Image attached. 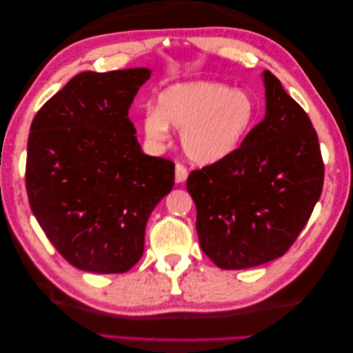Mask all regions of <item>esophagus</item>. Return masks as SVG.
Returning <instances> with one entry per match:
<instances>
[{"label":"esophagus","mask_w":353,"mask_h":353,"mask_svg":"<svg viewBox=\"0 0 353 353\" xmlns=\"http://www.w3.org/2000/svg\"><path fill=\"white\" fill-rule=\"evenodd\" d=\"M186 179H188V171H186L183 165L177 163L176 168H174V181H176V183H183Z\"/></svg>","instance_id":"1"}]
</instances>
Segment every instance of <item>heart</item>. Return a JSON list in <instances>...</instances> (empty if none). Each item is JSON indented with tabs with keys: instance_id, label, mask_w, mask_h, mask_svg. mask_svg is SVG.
<instances>
[{
	"instance_id": "heart-1",
	"label": "heart",
	"mask_w": 353,
	"mask_h": 353,
	"mask_svg": "<svg viewBox=\"0 0 353 353\" xmlns=\"http://www.w3.org/2000/svg\"><path fill=\"white\" fill-rule=\"evenodd\" d=\"M256 103L243 89L212 80L171 85L157 97V106L142 117V132L153 144L181 129L182 152L191 163L209 167L234 154L252 130Z\"/></svg>"
}]
</instances>
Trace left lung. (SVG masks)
Here are the masks:
<instances>
[{
  "label": "left lung",
  "mask_w": 353,
  "mask_h": 353,
  "mask_svg": "<svg viewBox=\"0 0 353 353\" xmlns=\"http://www.w3.org/2000/svg\"><path fill=\"white\" fill-rule=\"evenodd\" d=\"M265 117L228 159L192 171L200 247L216 267L243 270L281 258L308 223L323 188L317 133L306 112L262 72Z\"/></svg>",
  "instance_id": "8db88e82"
}]
</instances>
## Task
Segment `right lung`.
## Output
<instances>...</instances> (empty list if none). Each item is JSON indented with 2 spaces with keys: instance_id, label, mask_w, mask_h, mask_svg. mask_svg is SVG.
Wrapping results in <instances>:
<instances>
[{
  "instance_id": "right-lung-1",
  "label": "right lung",
  "mask_w": 353,
  "mask_h": 353,
  "mask_svg": "<svg viewBox=\"0 0 353 353\" xmlns=\"http://www.w3.org/2000/svg\"><path fill=\"white\" fill-rule=\"evenodd\" d=\"M150 77L148 68L80 72L30 127V208L57 252L83 272H129L144 253L150 214L174 186V163L142 153L129 119Z\"/></svg>"
}]
</instances>
